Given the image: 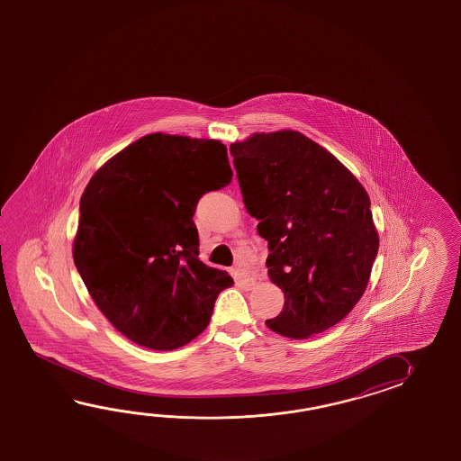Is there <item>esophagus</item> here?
I'll use <instances>...</instances> for the list:
<instances>
[{"label":"esophagus","instance_id":"esophagus-1","mask_svg":"<svg viewBox=\"0 0 461 461\" xmlns=\"http://www.w3.org/2000/svg\"><path fill=\"white\" fill-rule=\"evenodd\" d=\"M234 275L237 284L240 285V286H244L245 290H250V288L254 286V278H252V276H249V275H245L240 268H235Z\"/></svg>","mask_w":461,"mask_h":461}]
</instances>
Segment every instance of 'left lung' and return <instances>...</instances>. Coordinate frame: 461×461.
Masks as SVG:
<instances>
[{
  "label": "left lung",
  "mask_w": 461,
  "mask_h": 461,
  "mask_svg": "<svg viewBox=\"0 0 461 461\" xmlns=\"http://www.w3.org/2000/svg\"><path fill=\"white\" fill-rule=\"evenodd\" d=\"M245 209L268 245L284 310L265 324L304 339L339 323L369 282L379 250L371 199L336 158L298 131L232 143Z\"/></svg>",
  "instance_id": "obj_1"
}]
</instances>
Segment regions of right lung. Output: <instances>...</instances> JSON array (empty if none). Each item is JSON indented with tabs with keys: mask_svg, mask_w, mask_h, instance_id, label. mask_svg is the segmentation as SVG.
Here are the masks:
<instances>
[{
	"mask_svg": "<svg viewBox=\"0 0 461 461\" xmlns=\"http://www.w3.org/2000/svg\"><path fill=\"white\" fill-rule=\"evenodd\" d=\"M232 169L217 140L153 133L108 159L80 197L74 264L110 323L171 351L206 330L232 278L199 260V199Z\"/></svg>",
	"mask_w": 461,
	"mask_h": 461,
	"instance_id": "obj_1",
	"label": "right lung"
}]
</instances>
